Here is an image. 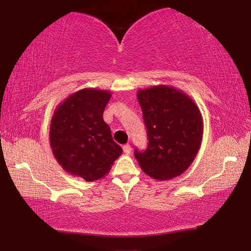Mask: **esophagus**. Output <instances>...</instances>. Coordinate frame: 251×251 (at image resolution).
Here are the masks:
<instances>
[{
	"instance_id": "1",
	"label": "esophagus",
	"mask_w": 251,
	"mask_h": 251,
	"mask_svg": "<svg viewBox=\"0 0 251 251\" xmlns=\"http://www.w3.org/2000/svg\"><path fill=\"white\" fill-rule=\"evenodd\" d=\"M123 152H125L126 154L131 153V146H130L129 144H126V145L123 146Z\"/></svg>"
}]
</instances>
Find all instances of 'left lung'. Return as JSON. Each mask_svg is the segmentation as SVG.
I'll return each instance as SVG.
<instances>
[{
    "label": "left lung",
    "mask_w": 251,
    "mask_h": 251,
    "mask_svg": "<svg viewBox=\"0 0 251 251\" xmlns=\"http://www.w3.org/2000/svg\"><path fill=\"white\" fill-rule=\"evenodd\" d=\"M149 145L135 150L140 168L150 177L168 180L187 170L200 150L203 122L200 109L177 89L155 85L137 94Z\"/></svg>",
    "instance_id": "obj_1"
}]
</instances>
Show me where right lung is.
<instances>
[{
	"instance_id": "right-lung-1",
	"label": "right lung",
	"mask_w": 251,
	"mask_h": 251,
	"mask_svg": "<svg viewBox=\"0 0 251 251\" xmlns=\"http://www.w3.org/2000/svg\"><path fill=\"white\" fill-rule=\"evenodd\" d=\"M111 92L82 89L56 108L50 123V145L58 163L73 176L92 181L105 177L122 149L113 140L102 113Z\"/></svg>"
}]
</instances>
